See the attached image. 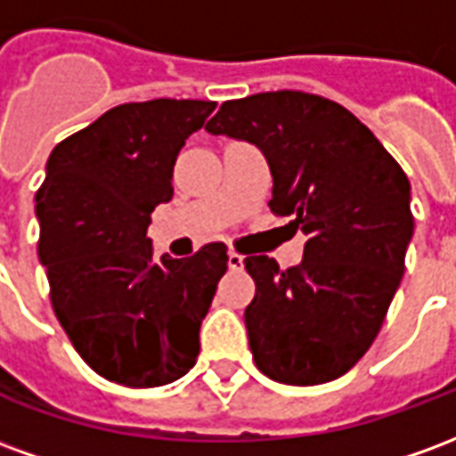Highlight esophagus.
I'll return each mask as SVG.
<instances>
[{"label":"esophagus","instance_id":"1","mask_svg":"<svg viewBox=\"0 0 456 456\" xmlns=\"http://www.w3.org/2000/svg\"><path fill=\"white\" fill-rule=\"evenodd\" d=\"M227 264L232 271H239V268H244V256H241V254H237V251H229Z\"/></svg>","mask_w":456,"mask_h":456}]
</instances>
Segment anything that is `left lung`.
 I'll return each mask as SVG.
<instances>
[{"instance_id": "obj_1", "label": "left lung", "mask_w": 456, "mask_h": 456, "mask_svg": "<svg viewBox=\"0 0 456 456\" xmlns=\"http://www.w3.org/2000/svg\"><path fill=\"white\" fill-rule=\"evenodd\" d=\"M205 129L264 153L268 208L307 237L300 266L244 261L256 283L244 322L258 371L288 386L335 381L371 346L401 286L411 183L362 121L317 94L232 100Z\"/></svg>"}]
</instances>
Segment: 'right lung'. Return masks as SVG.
<instances>
[{"label":"right lung","instance_id":"add662e5","mask_svg":"<svg viewBox=\"0 0 456 456\" xmlns=\"http://www.w3.org/2000/svg\"><path fill=\"white\" fill-rule=\"evenodd\" d=\"M205 100L119 104L48 156L36 192L38 258L65 335L87 366L131 388L178 381L195 366L200 325L227 247L153 258L151 212L173 198L180 149L209 114Z\"/></svg>","mask_w":456,"mask_h":456}]
</instances>
